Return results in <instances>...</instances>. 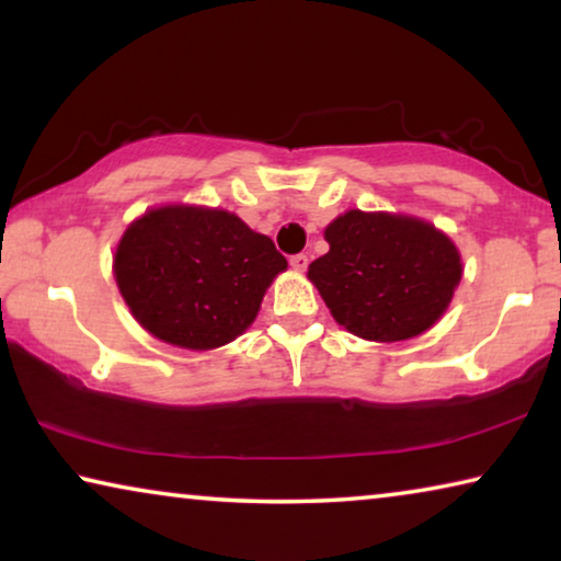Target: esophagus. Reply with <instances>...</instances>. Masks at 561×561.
I'll return each mask as SVG.
<instances>
[{
  "label": "esophagus",
  "mask_w": 561,
  "mask_h": 561,
  "mask_svg": "<svg viewBox=\"0 0 561 561\" xmlns=\"http://www.w3.org/2000/svg\"><path fill=\"white\" fill-rule=\"evenodd\" d=\"M289 264L295 272H305L307 264H310V259H307V254H295L289 259Z\"/></svg>",
  "instance_id": "esophagus-1"
}]
</instances>
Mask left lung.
<instances>
[{
    "instance_id": "1",
    "label": "left lung",
    "mask_w": 561,
    "mask_h": 561,
    "mask_svg": "<svg viewBox=\"0 0 561 561\" xmlns=\"http://www.w3.org/2000/svg\"><path fill=\"white\" fill-rule=\"evenodd\" d=\"M330 251L307 277L353 335L407 341L447 310L462 277L455 243L432 224L393 213L348 210L325 228Z\"/></svg>"
}]
</instances>
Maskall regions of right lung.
I'll return each instance as SVG.
<instances>
[{"label": "right lung", "instance_id": "1", "mask_svg": "<svg viewBox=\"0 0 561 561\" xmlns=\"http://www.w3.org/2000/svg\"><path fill=\"white\" fill-rule=\"evenodd\" d=\"M287 270L270 236L218 208L164 205L126 228L114 277L137 322L191 351L231 343L254 322L264 291Z\"/></svg>", "mask_w": 561, "mask_h": 561}]
</instances>
